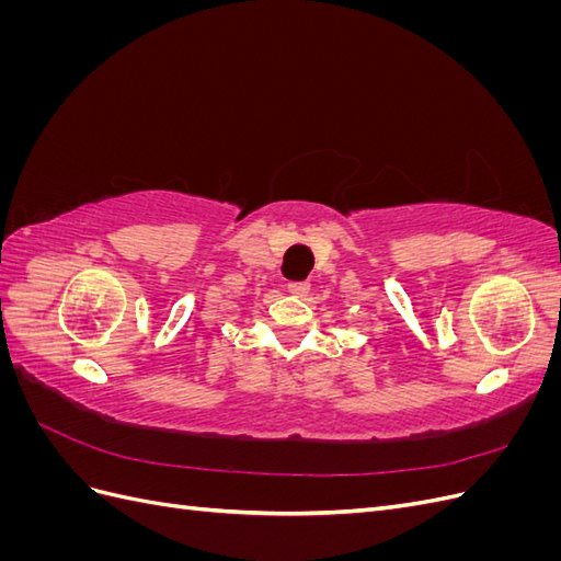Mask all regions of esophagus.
<instances>
[{
  "instance_id": "34e87169",
  "label": "esophagus",
  "mask_w": 561,
  "mask_h": 561,
  "mask_svg": "<svg viewBox=\"0 0 561 561\" xmlns=\"http://www.w3.org/2000/svg\"><path fill=\"white\" fill-rule=\"evenodd\" d=\"M287 290H290L295 297H307L311 290L309 280H290L287 283Z\"/></svg>"
}]
</instances>
